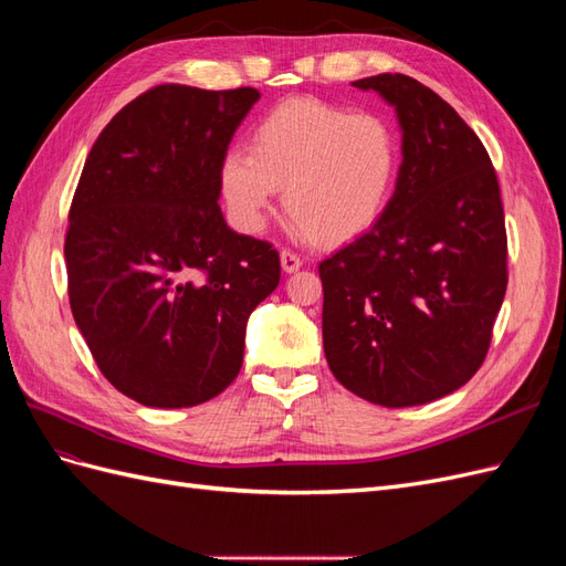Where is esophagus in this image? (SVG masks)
I'll list each match as a JSON object with an SVG mask.
<instances>
[{
	"instance_id": "1",
	"label": "esophagus",
	"mask_w": 566,
	"mask_h": 566,
	"mask_svg": "<svg viewBox=\"0 0 566 566\" xmlns=\"http://www.w3.org/2000/svg\"><path fill=\"white\" fill-rule=\"evenodd\" d=\"M281 266H283V271H285V273H295V271H300V266H302L300 254H295L293 250H281Z\"/></svg>"
}]
</instances>
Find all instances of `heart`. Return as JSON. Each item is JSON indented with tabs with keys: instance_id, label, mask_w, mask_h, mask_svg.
Listing matches in <instances>:
<instances>
[{
	"instance_id": "obj_1",
	"label": "heart",
	"mask_w": 566,
	"mask_h": 566,
	"mask_svg": "<svg viewBox=\"0 0 566 566\" xmlns=\"http://www.w3.org/2000/svg\"><path fill=\"white\" fill-rule=\"evenodd\" d=\"M399 167L401 139L391 119L300 96L256 119L250 153L227 150L217 181L241 233L264 229L276 188H283L295 233L345 243L382 217Z\"/></svg>"
}]
</instances>
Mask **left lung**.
<instances>
[{
  "instance_id": "obj_1",
  "label": "left lung",
  "mask_w": 566,
  "mask_h": 566,
  "mask_svg": "<svg viewBox=\"0 0 566 566\" xmlns=\"http://www.w3.org/2000/svg\"><path fill=\"white\" fill-rule=\"evenodd\" d=\"M397 113L401 167L382 217L318 264L335 378L387 408L420 406L484 364L507 287L501 188L486 148L418 80L352 82Z\"/></svg>"
}]
</instances>
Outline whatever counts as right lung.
I'll return each instance as SVG.
<instances>
[{
  "instance_id": "right-lung-1",
  "label": "right lung",
  "mask_w": 566,
  "mask_h": 566,
  "mask_svg": "<svg viewBox=\"0 0 566 566\" xmlns=\"http://www.w3.org/2000/svg\"><path fill=\"white\" fill-rule=\"evenodd\" d=\"M260 92L160 84L98 134L67 214V297L96 366L125 397L188 408L243 366L279 252L229 229L219 163Z\"/></svg>"
}]
</instances>
